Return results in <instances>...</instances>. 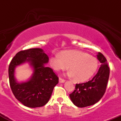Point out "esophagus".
Segmentation results:
<instances>
[{
  "mask_svg": "<svg viewBox=\"0 0 121 121\" xmlns=\"http://www.w3.org/2000/svg\"><path fill=\"white\" fill-rule=\"evenodd\" d=\"M65 81V80H64V79H62L60 77L59 78V82L60 83H64Z\"/></svg>",
  "mask_w": 121,
  "mask_h": 121,
  "instance_id": "esophagus-1",
  "label": "esophagus"
}]
</instances>
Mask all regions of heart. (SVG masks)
Segmentation results:
<instances>
[{
  "mask_svg": "<svg viewBox=\"0 0 121 121\" xmlns=\"http://www.w3.org/2000/svg\"><path fill=\"white\" fill-rule=\"evenodd\" d=\"M54 70H65L68 68L69 77L75 81L85 82L91 78L98 68V61L94 57L77 51H64L52 55L49 59Z\"/></svg>",
  "mask_w": 121,
  "mask_h": 121,
  "instance_id": "obj_1",
  "label": "heart"
}]
</instances>
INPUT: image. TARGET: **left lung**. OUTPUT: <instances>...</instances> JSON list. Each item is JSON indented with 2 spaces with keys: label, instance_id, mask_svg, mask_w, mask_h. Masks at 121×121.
<instances>
[{
  "label": "left lung",
  "instance_id": "8db88e82",
  "mask_svg": "<svg viewBox=\"0 0 121 121\" xmlns=\"http://www.w3.org/2000/svg\"><path fill=\"white\" fill-rule=\"evenodd\" d=\"M97 57L101 65L95 76L88 82L76 84L74 91L69 94L72 102L79 108L97 103L106 91L110 69L106 58L101 53L98 52Z\"/></svg>",
  "mask_w": 121,
  "mask_h": 121
}]
</instances>
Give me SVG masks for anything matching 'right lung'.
<instances>
[{
    "instance_id": "add662e5",
    "label": "right lung",
    "mask_w": 121,
    "mask_h": 121,
    "mask_svg": "<svg viewBox=\"0 0 121 121\" xmlns=\"http://www.w3.org/2000/svg\"><path fill=\"white\" fill-rule=\"evenodd\" d=\"M49 57L41 48H31L16 53L8 68L9 85L15 98L28 108L41 107L50 99L59 78L52 69L45 67ZM29 62L33 73L28 81L20 83L14 77L15 68Z\"/></svg>"
}]
</instances>
